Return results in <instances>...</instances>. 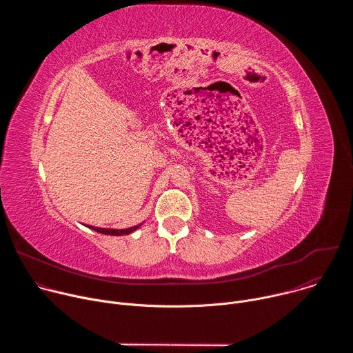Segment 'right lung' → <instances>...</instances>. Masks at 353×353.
<instances>
[{
	"label": "right lung",
	"instance_id": "obj_1",
	"mask_svg": "<svg viewBox=\"0 0 353 353\" xmlns=\"http://www.w3.org/2000/svg\"><path fill=\"white\" fill-rule=\"evenodd\" d=\"M88 228H90V229L96 230L97 233H103V234H112V236H121V234H128V233H131V232L137 230V229L139 228V225H138V226H132V228H128V229H121V230H116V229H100V228H93V226H88Z\"/></svg>",
	"mask_w": 353,
	"mask_h": 353
}]
</instances>
